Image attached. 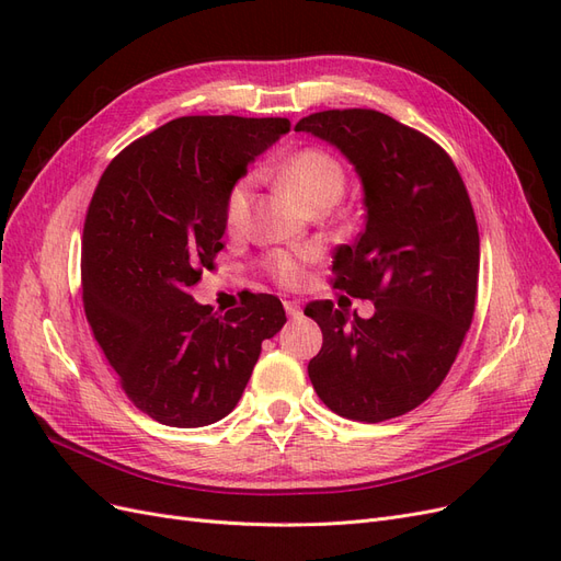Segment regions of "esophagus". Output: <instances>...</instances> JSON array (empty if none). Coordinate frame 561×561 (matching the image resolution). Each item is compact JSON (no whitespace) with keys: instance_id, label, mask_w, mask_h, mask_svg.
I'll list each match as a JSON object with an SVG mask.
<instances>
[{"instance_id":"1","label":"esophagus","mask_w":561,"mask_h":561,"mask_svg":"<svg viewBox=\"0 0 561 561\" xmlns=\"http://www.w3.org/2000/svg\"><path fill=\"white\" fill-rule=\"evenodd\" d=\"M283 307H285V311H287V316H290V318H299V316H301L299 301H285Z\"/></svg>"}]
</instances>
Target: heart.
<instances>
[{"label": "heart", "mask_w": 561, "mask_h": 561, "mask_svg": "<svg viewBox=\"0 0 561 561\" xmlns=\"http://www.w3.org/2000/svg\"><path fill=\"white\" fill-rule=\"evenodd\" d=\"M283 178L299 194L307 206H318L322 201H336L344 194L346 173L344 165L332 151L322 147H301L285 161ZM254 178L243 175L236 180L225 198V225L231 233L245 229L250 219V201H252ZM311 260L309 252L293 254V252H268L264 257L266 274L280 285H293L301 278L304 262Z\"/></svg>", "instance_id": "obj_1"}]
</instances>
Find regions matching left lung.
<instances>
[{
	"label": "left lung",
	"mask_w": 561,
	"mask_h": 561,
	"mask_svg": "<svg viewBox=\"0 0 561 561\" xmlns=\"http://www.w3.org/2000/svg\"><path fill=\"white\" fill-rule=\"evenodd\" d=\"M295 130L336 145L363 180L367 222L336 248L330 283L375 304L371 318L307 304L322 330L309 379L339 416H402L445 381L474 316L480 231L468 190L443 147L377 110L316 112Z\"/></svg>",
	"instance_id": "1"
}]
</instances>
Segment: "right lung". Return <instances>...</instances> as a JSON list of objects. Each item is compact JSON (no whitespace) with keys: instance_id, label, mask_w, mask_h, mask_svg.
I'll list each match as a JSON object with an SVG mask.
<instances>
[{"instance_id":"add662e5","label":"right lung","mask_w":561,"mask_h":561,"mask_svg":"<svg viewBox=\"0 0 561 561\" xmlns=\"http://www.w3.org/2000/svg\"><path fill=\"white\" fill-rule=\"evenodd\" d=\"M290 130L280 116H180L118 151L81 236V299L128 400L163 426L198 428L241 400L264 339L285 325L274 295L215 313L190 287L225 248V198Z\"/></svg>"}]
</instances>
